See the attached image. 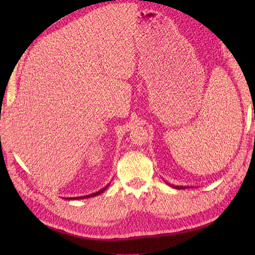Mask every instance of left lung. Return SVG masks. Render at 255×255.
<instances>
[{"instance_id":"8db88e82","label":"left lung","mask_w":255,"mask_h":255,"mask_svg":"<svg viewBox=\"0 0 255 255\" xmlns=\"http://www.w3.org/2000/svg\"><path fill=\"white\" fill-rule=\"evenodd\" d=\"M172 187H175V188H177V189H181V188H187V187H185V186H174V185H171Z\"/></svg>"}]
</instances>
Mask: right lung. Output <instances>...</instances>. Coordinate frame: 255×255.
I'll list each match as a JSON object with an SVG mask.
<instances>
[{"mask_svg": "<svg viewBox=\"0 0 255 255\" xmlns=\"http://www.w3.org/2000/svg\"><path fill=\"white\" fill-rule=\"evenodd\" d=\"M108 185H110V184H108ZM108 185H106L104 188H102L101 191H99V192H96V193H93V194H90V195H85V196H80V197H71V198H67V199H83V198H90V197H94V196H97V195H100V194H102L103 192L105 191V189L108 187Z\"/></svg>", "mask_w": 255, "mask_h": 255, "instance_id": "obj_1", "label": "right lung"}]
</instances>
